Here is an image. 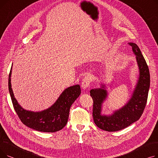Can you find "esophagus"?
<instances>
[{
    "mask_svg": "<svg viewBox=\"0 0 158 158\" xmlns=\"http://www.w3.org/2000/svg\"><path fill=\"white\" fill-rule=\"evenodd\" d=\"M91 82H92V78H91L88 75V76H86L82 81V82H81L82 88L83 89L88 88V87L89 86Z\"/></svg>",
    "mask_w": 158,
    "mask_h": 158,
    "instance_id": "1",
    "label": "esophagus"
}]
</instances>
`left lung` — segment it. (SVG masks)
Masks as SVG:
<instances>
[{
	"mask_svg": "<svg viewBox=\"0 0 158 158\" xmlns=\"http://www.w3.org/2000/svg\"><path fill=\"white\" fill-rule=\"evenodd\" d=\"M133 52L139 69V77L133 95L129 102L111 116L101 114V105L107 96L104 89H93L90 95L93 98V118L96 126L100 129L113 132L126 128L139 119L146 106L148 93L150 87V73L139 48L134 43H129Z\"/></svg>",
	"mask_w": 158,
	"mask_h": 158,
	"instance_id": "obj_1",
	"label": "left lung"
}]
</instances>
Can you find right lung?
Returning a JSON list of instances; mask_svg holds the SVG:
<instances>
[{
    "mask_svg": "<svg viewBox=\"0 0 158 158\" xmlns=\"http://www.w3.org/2000/svg\"><path fill=\"white\" fill-rule=\"evenodd\" d=\"M11 69L8 86L13 107L21 122L26 126L41 132H54L62 129L67 123L72 104L81 93L80 86L75 85L64 89L54 105L46 110L41 112L26 111L19 104L14 97L10 78Z\"/></svg>",
    "mask_w": 158,
    "mask_h": 158,
    "instance_id": "right-lung-1",
    "label": "right lung"
}]
</instances>
